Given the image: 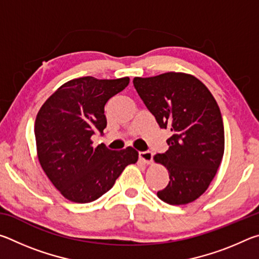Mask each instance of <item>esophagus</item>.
<instances>
[{"label":"esophagus","mask_w":259,"mask_h":259,"mask_svg":"<svg viewBox=\"0 0 259 259\" xmlns=\"http://www.w3.org/2000/svg\"><path fill=\"white\" fill-rule=\"evenodd\" d=\"M139 160L143 161L144 163L146 164H150L152 160H153V153L150 151H146V152H140L139 153Z\"/></svg>","instance_id":"obj_1"}]
</instances>
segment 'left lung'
I'll list each match as a JSON object with an SVG mask.
<instances>
[{"mask_svg":"<svg viewBox=\"0 0 259 259\" xmlns=\"http://www.w3.org/2000/svg\"><path fill=\"white\" fill-rule=\"evenodd\" d=\"M133 82L160 128L172 134L166 140L169 150L154 155L170 178L157 196L172 205L193 202L207 191L224 155V124L217 102L190 74L169 72Z\"/></svg>","mask_w":259,"mask_h":259,"instance_id":"obj_1","label":"left lung"}]
</instances>
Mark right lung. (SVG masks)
I'll return each instance as SVG.
<instances>
[{"label": "right lung", "instance_id": "obj_1", "mask_svg": "<svg viewBox=\"0 0 259 259\" xmlns=\"http://www.w3.org/2000/svg\"><path fill=\"white\" fill-rule=\"evenodd\" d=\"M129 81L74 78L58 88L37 113L34 133L38 161L57 190L72 202L97 200L111 190L126 165L138 160L133 147L111 151L104 144L94 147L91 140L106 128L104 108L108 99Z\"/></svg>", "mask_w": 259, "mask_h": 259}]
</instances>
